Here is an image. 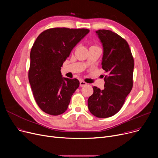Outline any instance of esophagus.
<instances>
[{
    "label": "esophagus",
    "instance_id": "1",
    "mask_svg": "<svg viewBox=\"0 0 158 158\" xmlns=\"http://www.w3.org/2000/svg\"><path fill=\"white\" fill-rule=\"evenodd\" d=\"M86 85H87V83H86V82H85V81H80V86L82 87V86H86Z\"/></svg>",
    "mask_w": 158,
    "mask_h": 158
}]
</instances>
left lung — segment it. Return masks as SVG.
Masks as SVG:
<instances>
[{"instance_id": "left-lung-1", "label": "left lung", "mask_w": 158, "mask_h": 158, "mask_svg": "<svg viewBox=\"0 0 158 158\" xmlns=\"http://www.w3.org/2000/svg\"><path fill=\"white\" fill-rule=\"evenodd\" d=\"M102 45V67L108 76L104 88L94 86L88 100L90 113L98 118H107L117 113L132 88L134 59L127 41L110 30L95 31Z\"/></svg>"}]
</instances>
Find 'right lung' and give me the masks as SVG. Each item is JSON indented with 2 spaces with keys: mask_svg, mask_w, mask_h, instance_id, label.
<instances>
[{
  "mask_svg": "<svg viewBox=\"0 0 158 158\" xmlns=\"http://www.w3.org/2000/svg\"><path fill=\"white\" fill-rule=\"evenodd\" d=\"M89 32L86 29H49L41 32L33 44L29 81L35 101L45 113L59 115L67 110L79 81L63 77L61 67Z\"/></svg>",
  "mask_w": 158,
  "mask_h": 158,
  "instance_id": "1",
  "label": "right lung"
}]
</instances>
